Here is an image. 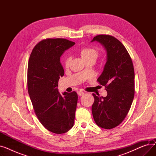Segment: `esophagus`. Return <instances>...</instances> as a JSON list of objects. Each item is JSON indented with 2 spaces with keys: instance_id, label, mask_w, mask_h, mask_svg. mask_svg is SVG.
<instances>
[{
  "instance_id": "1",
  "label": "esophagus",
  "mask_w": 156,
  "mask_h": 156,
  "mask_svg": "<svg viewBox=\"0 0 156 156\" xmlns=\"http://www.w3.org/2000/svg\"><path fill=\"white\" fill-rule=\"evenodd\" d=\"M78 95H79V96H83V95H84V92H82V91H78Z\"/></svg>"
}]
</instances>
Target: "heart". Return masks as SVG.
Wrapping results in <instances>:
<instances>
[{
	"instance_id": "b5f03b06",
	"label": "heart",
	"mask_w": 156,
	"mask_h": 156,
	"mask_svg": "<svg viewBox=\"0 0 156 156\" xmlns=\"http://www.w3.org/2000/svg\"><path fill=\"white\" fill-rule=\"evenodd\" d=\"M80 54L83 61L87 60H94L95 61L97 58L99 56V51L97 48L95 47H87L83 48L81 50ZM71 57H67L65 59L64 64L66 67H68L71 62Z\"/></svg>"
}]
</instances>
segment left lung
Here are the masks:
<instances>
[{
	"label": "left lung",
	"mask_w": 156,
	"mask_h": 156,
	"mask_svg": "<svg viewBox=\"0 0 156 156\" xmlns=\"http://www.w3.org/2000/svg\"><path fill=\"white\" fill-rule=\"evenodd\" d=\"M107 52L104 70L97 81L105 87L106 97L93 94L92 112L95 123L104 129H112L121 124L131 108L135 94V73L127 50L115 37L108 35L95 37Z\"/></svg>",
	"instance_id": "8db88e82"
}]
</instances>
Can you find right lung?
<instances>
[{
    "instance_id": "right-lung-1",
    "label": "right lung",
    "mask_w": 156,
    "mask_h": 156,
    "mask_svg": "<svg viewBox=\"0 0 156 156\" xmlns=\"http://www.w3.org/2000/svg\"><path fill=\"white\" fill-rule=\"evenodd\" d=\"M75 44L64 38L42 40L33 49L28 66V90L36 116L50 132L61 134L73 126L78 102L76 92H58L64 75L60 57Z\"/></svg>"
}]
</instances>
